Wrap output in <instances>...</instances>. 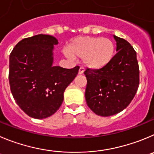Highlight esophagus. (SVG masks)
<instances>
[{
  "label": "esophagus",
  "instance_id": "esophagus-1",
  "mask_svg": "<svg viewBox=\"0 0 154 154\" xmlns=\"http://www.w3.org/2000/svg\"><path fill=\"white\" fill-rule=\"evenodd\" d=\"M84 72V68L83 67H80L78 70V74H83Z\"/></svg>",
  "mask_w": 154,
  "mask_h": 154
}]
</instances>
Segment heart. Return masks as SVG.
Listing matches in <instances>:
<instances>
[{"label":"heart","instance_id":"1","mask_svg":"<svg viewBox=\"0 0 154 154\" xmlns=\"http://www.w3.org/2000/svg\"><path fill=\"white\" fill-rule=\"evenodd\" d=\"M69 57L83 58L85 66L100 70L109 64L115 54V45L111 39L101 37H78L67 46Z\"/></svg>","mask_w":154,"mask_h":154}]
</instances>
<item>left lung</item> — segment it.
I'll return each instance as SVG.
<instances>
[{
	"label": "left lung",
	"mask_w": 154,
	"mask_h": 154,
	"mask_svg": "<svg viewBox=\"0 0 154 154\" xmlns=\"http://www.w3.org/2000/svg\"><path fill=\"white\" fill-rule=\"evenodd\" d=\"M116 53L110 63L100 70L87 69L85 98L87 106L98 116L107 117L124 110L139 86L137 54L128 42L113 35Z\"/></svg>",
	"instance_id": "1"
}]
</instances>
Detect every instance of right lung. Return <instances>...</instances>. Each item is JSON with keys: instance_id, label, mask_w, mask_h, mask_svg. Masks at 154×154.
Segmentation results:
<instances>
[{"instance_id": "obj_1", "label": "right lung", "mask_w": 154, "mask_h": 154, "mask_svg": "<svg viewBox=\"0 0 154 154\" xmlns=\"http://www.w3.org/2000/svg\"><path fill=\"white\" fill-rule=\"evenodd\" d=\"M55 37L39 34L19 42L10 55L9 82L17 104L36 119L55 113L64 93L78 73V66L66 69L54 66Z\"/></svg>"}]
</instances>
